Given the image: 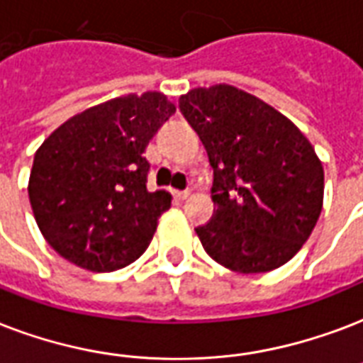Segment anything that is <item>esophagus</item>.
<instances>
[{
  "label": "esophagus",
  "instance_id": "obj_1",
  "mask_svg": "<svg viewBox=\"0 0 363 363\" xmlns=\"http://www.w3.org/2000/svg\"><path fill=\"white\" fill-rule=\"evenodd\" d=\"M173 196H175L179 201H182V200H186L188 196H190V192H188V190H175V192H173Z\"/></svg>",
  "mask_w": 363,
  "mask_h": 363
}]
</instances>
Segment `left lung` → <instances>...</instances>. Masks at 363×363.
Masks as SVG:
<instances>
[{
	"label": "left lung",
	"instance_id": "left-lung-1",
	"mask_svg": "<svg viewBox=\"0 0 363 363\" xmlns=\"http://www.w3.org/2000/svg\"><path fill=\"white\" fill-rule=\"evenodd\" d=\"M213 167L217 211L196 228L207 255L242 274L286 264L314 230L323 167L303 133L267 102L232 85L179 101Z\"/></svg>",
	"mask_w": 363,
	"mask_h": 363
}]
</instances>
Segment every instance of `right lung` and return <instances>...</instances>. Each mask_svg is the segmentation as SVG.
Returning a JSON list of instances; mask_svg holds the SVG:
<instances>
[{
    "label": "right lung",
    "instance_id": "1",
    "mask_svg": "<svg viewBox=\"0 0 363 363\" xmlns=\"http://www.w3.org/2000/svg\"><path fill=\"white\" fill-rule=\"evenodd\" d=\"M175 114L156 91L102 102L74 116L35 152L28 196L41 234L59 255L93 272L137 261L171 207L150 192L146 146Z\"/></svg>",
    "mask_w": 363,
    "mask_h": 363
}]
</instances>
